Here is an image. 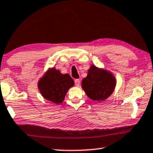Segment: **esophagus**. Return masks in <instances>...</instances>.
<instances>
[{
  "label": "esophagus",
  "mask_w": 153,
  "mask_h": 153,
  "mask_svg": "<svg viewBox=\"0 0 153 153\" xmlns=\"http://www.w3.org/2000/svg\"><path fill=\"white\" fill-rule=\"evenodd\" d=\"M75 84H76V86H79V84H80V80L79 79H75Z\"/></svg>",
  "instance_id": "esophagus-1"
}]
</instances>
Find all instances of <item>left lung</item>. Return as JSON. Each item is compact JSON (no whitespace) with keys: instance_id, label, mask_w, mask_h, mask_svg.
<instances>
[{"instance_id":"1","label":"left lung","mask_w":153,"mask_h":153,"mask_svg":"<svg viewBox=\"0 0 153 153\" xmlns=\"http://www.w3.org/2000/svg\"><path fill=\"white\" fill-rule=\"evenodd\" d=\"M116 86V79L110 72L92 65L87 76L82 79V87L90 99L101 101L110 97Z\"/></svg>"}]
</instances>
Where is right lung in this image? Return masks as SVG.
<instances>
[{
    "mask_svg": "<svg viewBox=\"0 0 153 153\" xmlns=\"http://www.w3.org/2000/svg\"><path fill=\"white\" fill-rule=\"evenodd\" d=\"M74 85V79L69 74H62L52 68L39 79L38 88L45 99L59 104L64 101L68 90Z\"/></svg>",
    "mask_w": 153,
    "mask_h": 153,
    "instance_id": "1",
    "label": "right lung"
}]
</instances>
